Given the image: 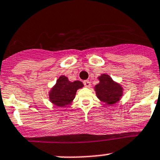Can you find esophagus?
<instances>
[{
    "mask_svg": "<svg viewBox=\"0 0 160 160\" xmlns=\"http://www.w3.org/2000/svg\"><path fill=\"white\" fill-rule=\"evenodd\" d=\"M83 84H84V86L86 87V88H90V82L89 81V80H85V81H83Z\"/></svg>",
    "mask_w": 160,
    "mask_h": 160,
    "instance_id": "esophagus-1",
    "label": "esophagus"
}]
</instances>
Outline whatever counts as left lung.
I'll list each match as a JSON object with an SVG mask.
<instances>
[{
	"mask_svg": "<svg viewBox=\"0 0 160 160\" xmlns=\"http://www.w3.org/2000/svg\"><path fill=\"white\" fill-rule=\"evenodd\" d=\"M99 83L95 86L97 97L108 105L116 104L123 95V88L116 83L108 74H101L98 77Z\"/></svg>",
	"mask_w": 160,
	"mask_h": 160,
	"instance_id": "1",
	"label": "left lung"
}]
</instances>
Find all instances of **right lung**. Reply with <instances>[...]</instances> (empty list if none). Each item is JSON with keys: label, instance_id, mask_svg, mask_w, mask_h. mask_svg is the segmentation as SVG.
Segmentation results:
<instances>
[{"label": "right lung", "instance_id": "right-lung-1", "mask_svg": "<svg viewBox=\"0 0 160 160\" xmlns=\"http://www.w3.org/2000/svg\"><path fill=\"white\" fill-rule=\"evenodd\" d=\"M83 87L79 80L70 82L67 77L60 76L55 86L49 91V100L57 107H66L75 98L77 90Z\"/></svg>", "mask_w": 160, "mask_h": 160}]
</instances>
